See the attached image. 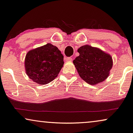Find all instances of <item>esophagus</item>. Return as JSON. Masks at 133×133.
<instances>
[{
    "instance_id": "1",
    "label": "esophagus",
    "mask_w": 133,
    "mask_h": 133,
    "mask_svg": "<svg viewBox=\"0 0 133 133\" xmlns=\"http://www.w3.org/2000/svg\"><path fill=\"white\" fill-rule=\"evenodd\" d=\"M72 58L71 57H67L66 58H65V61H72Z\"/></svg>"
}]
</instances>
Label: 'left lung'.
Returning <instances> with one entry per match:
<instances>
[{
    "label": "left lung",
    "mask_w": 133,
    "mask_h": 133,
    "mask_svg": "<svg viewBox=\"0 0 133 133\" xmlns=\"http://www.w3.org/2000/svg\"><path fill=\"white\" fill-rule=\"evenodd\" d=\"M78 56L73 61L79 75L90 85H96L109 77L113 65L112 58L99 48L83 45L78 48Z\"/></svg>",
    "instance_id": "1"
}]
</instances>
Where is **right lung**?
Returning a JSON list of instances; mask_svg holds the SVG:
<instances>
[{"mask_svg":"<svg viewBox=\"0 0 133 133\" xmlns=\"http://www.w3.org/2000/svg\"><path fill=\"white\" fill-rule=\"evenodd\" d=\"M63 59L61 52L51 43L30 50L24 61L26 74L38 85L50 83L63 68Z\"/></svg>","mask_w":133,"mask_h":133,"instance_id":"1","label":"right lung"}]
</instances>
